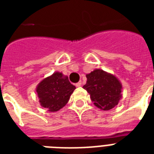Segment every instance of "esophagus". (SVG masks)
<instances>
[{"instance_id": "1", "label": "esophagus", "mask_w": 154, "mask_h": 154, "mask_svg": "<svg viewBox=\"0 0 154 154\" xmlns=\"http://www.w3.org/2000/svg\"><path fill=\"white\" fill-rule=\"evenodd\" d=\"M76 86H77V87H80V86H82V82H77V84H76Z\"/></svg>"}]
</instances>
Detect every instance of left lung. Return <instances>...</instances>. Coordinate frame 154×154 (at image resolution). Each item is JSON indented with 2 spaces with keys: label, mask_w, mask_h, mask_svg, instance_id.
I'll list each match as a JSON object with an SVG mask.
<instances>
[{
  "label": "left lung",
  "mask_w": 154,
  "mask_h": 154,
  "mask_svg": "<svg viewBox=\"0 0 154 154\" xmlns=\"http://www.w3.org/2000/svg\"><path fill=\"white\" fill-rule=\"evenodd\" d=\"M86 77L83 88L89 93L96 107L107 111L118 104L122 97V85L117 77L98 69L86 74Z\"/></svg>",
  "instance_id": "8db88e82"
}]
</instances>
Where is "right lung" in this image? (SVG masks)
<instances>
[{"label":"right lung","instance_id":"obj_1","mask_svg":"<svg viewBox=\"0 0 154 154\" xmlns=\"http://www.w3.org/2000/svg\"><path fill=\"white\" fill-rule=\"evenodd\" d=\"M75 89L67 76L55 72L37 85L36 92L42 107L49 112H57L67 104Z\"/></svg>","mask_w":154,"mask_h":154}]
</instances>
